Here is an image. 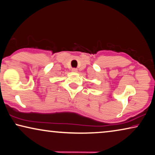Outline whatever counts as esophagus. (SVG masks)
<instances>
[{
  "mask_svg": "<svg viewBox=\"0 0 155 155\" xmlns=\"http://www.w3.org/2000/svg\"><path fill=\"white\" fill-rule=\"evenodd\" d=\"M71 71H72L73 72H77V68H72V69H71Z\"/></svg>",
  "mask_w": 155,
  "mask_h": 155,
  "instance_id": "1",
  "label": "esophagus"
}]
</instances>
